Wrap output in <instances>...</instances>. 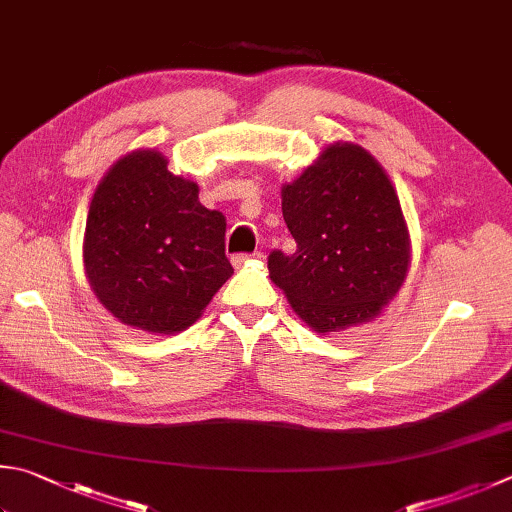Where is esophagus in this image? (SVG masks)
<instances>
[{
    "label": "esophagus",
    "instance_id": "obj_1",
    "mask_svg": "<svg viewBox=\"0 0 512 512\" xmlns=\"http://www.w3.org/2000/svg\"><path fill=\"white\" fill-rule=\"evenodd\" d=\"M254 258H260V252H254V254H236L234 258H231V263H234V267H243V265L249 263V260H254Z\"/></svg>",
    "mask_w": 512,
    "mask_h": 512
}]
</instances>
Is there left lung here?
Masks as SVG:
<instances>
[{"label":"left lung","instance_id":"8db88e82","mask_svg":"<svg viewBox=\"0 0 512 512\" xmlns=\"http://www.w3.org/2000/svg\"><path fill=\"white\" fill-rule=\"evenodd\" d=\"M283 218L296 240L274 249L269 278L318 334L381 314L410 267V236L388 173L368 151L334 142L283 185Z\"/></svg>","mask_w":512,"mask_h":512}]
</instances>
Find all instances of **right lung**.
<instances>
[{
  "mask_svg": "<svg viewBox=\"0 0 512 512\" xmlns=\"http://www.w3.org/2000/svg\"><path fill=\"white\" fill-rule=\"evenodd\" d=\"M156 149L106 171L84 231V272L120 323L153 334L194 325L227 278L225 216L200 205L194 180L173 176Z\"/></svg>",
  "mask_w": 512,
  "mask_h": 512,
  "instance_id": "right-lung-1",
  "label": "right lung"
}]
</instances>
